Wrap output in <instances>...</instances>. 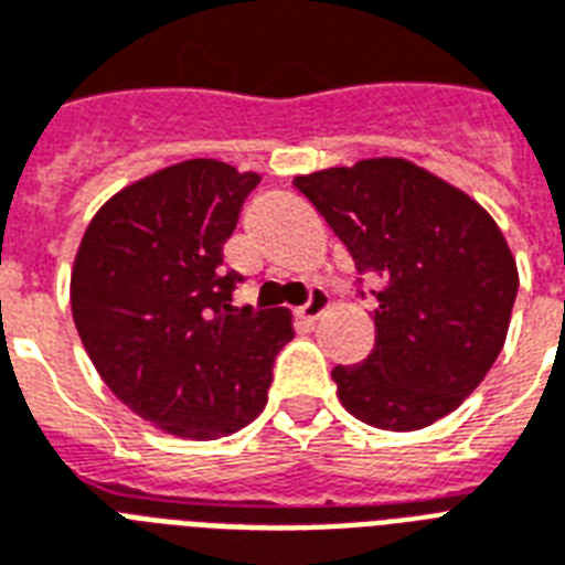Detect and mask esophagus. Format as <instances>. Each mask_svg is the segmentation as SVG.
I'll return each instance as SVG.
<instances>
[{
  "instance_id": "34e87169",
  "label": "esophagus",
  "mask_w": 565,
  "mask_h": 565,
  "mask_svg": "<svg viewBox=\"0 0 565 565\" xmlns=\"http://www.w3.org/2000/svg\"><path fill=\"white\" fill-rule=\"evenodd\" d=\"M327 309H329V297L323 295L320 288H315V291H311V297H309V303L297 311V318L303 320V323H315V320H318Z\"/></svg>"
}]
</instances>
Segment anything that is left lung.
<instances>
[{"label": "left lung", "instance_id": "1", "mask_svg": "<svg viewBox=\"0 0 565 565\" xmlns=\"http://www.w3.org/2000/svg\"><path fill=\"white\" fill-rule=\"evenodd\" d=\"M373 291L376 347L332 379L355 419L414 431L452 414L502 353L519 270L484 206L403 157L297 174Z\"/></svg>", "mask_w": 565, "mask_h": 565}]
</instances>
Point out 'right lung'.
Returning a JSON list of instances; mask_svg holds the SVG:
<instances>
[{"mask_svg": "<svg viewBox=\"0 0 565 565\" xmlns=\"http://www.w3.org/2000/svg\"><path fill=\"white\" fill-rule=\"evenodd\" d=\"M256 171L195 157L134 180L93 215L70 279L81 344L134 414L169 435L215 440L268 403L291 311H236L224 242Z\"/></svg>", "mask_w": 565, "mask_h": 565, "instance_id": "1", "label": "right lung"}]
</instances>
